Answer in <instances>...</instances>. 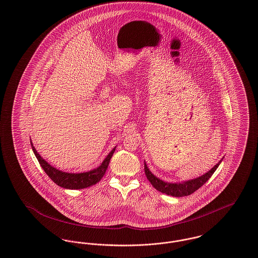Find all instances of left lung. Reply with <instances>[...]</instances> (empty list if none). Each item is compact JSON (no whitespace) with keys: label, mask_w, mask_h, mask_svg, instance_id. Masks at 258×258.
<instances>
[{"label":"left lung","mask_w":258,"mask_h":258,"mask_svg":"<svg viewBox=\"0 0 258 258\" xmlns=\"http://www.w3.org/2000/svg\"><path fill=\"white\" fill-rule=\"evenodd\" d=\"M222 161V160H221ZM221 161H219L218 164H216L212 167L210 171L203 174L202 176H199L195 179H191L188 181H183L180 183H168V182L163 181L162 179L155 176L149 168L147 167L146 163H144V171L146 174L147 179L151 183L152 186L157 189L158 191L167 194L169 196L173 197H184L189 196L193 194L195 191H197L200 187H202L206 182L208 181L212 177L213 172L216 170V168L220 165Z\"/></svg>","instance_id":"left-lung-1"}]
</instances>
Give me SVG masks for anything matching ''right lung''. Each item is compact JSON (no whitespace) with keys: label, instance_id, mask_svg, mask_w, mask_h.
Instances as JSON below:
<instances>
[{"label":"right lung","instance_id":"right-lung-1","mask_svg":"<svg viewBox=\"0 0 258 258\" xmlns=\"http://www.w3.org/2000/svg\"><path fill=\"white\" fill-rule=\"evenodd\" d=\"M31 146L33 152L36 156V158L38 159L41 167H43V169L45 170L46 174L48 175V177L54 182L55 184H57L58 186L63 187L65 189H84L87 187L92 186L94 184H96L97 182L100 181L101 178L103 177V175L106 172L107 167L110 163V160L115 152L116 147L110 152L107 155L106 158L104 159V161L102 162V164L97 167L94 168L90 171L87 172H81V173H70V172H65L59 170L55 167L50 166L46 161H45L38 152L36 151L35 147L33 146V143L31 142Z\"/></svg>","mask_w":258,"mask_h":258}]
</instances>
